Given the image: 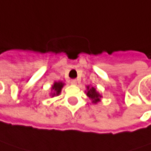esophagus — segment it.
Masks as SVG:
<instances>
[{
	"label": "esophagus",
	"mask_w": 151,
	"mask_h": 151,
	"mask_svg": "<svg viewBox=\"0 0 151 151\" xmlns=\"http://www.w3.org/2000/svg\"><path fill=\"white\" fill-rule=\"evenodd\" d=\"M70 83H71V84H73V85H77V84H78V82H77L76 79H72Z\"/></svg>",
	"instance_id": "34e87169"
}]
</instances>
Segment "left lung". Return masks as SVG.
Wrapping results in <instances>:
<instances>
[{
    "label": "left lung",
    "instance_id": "obj_1",
    "mask_svg": "<svg viewBox=\"0 0 151 151\" xmlns=\"http://www.w3.org/2000/svg\"><path fill=\"white\" fill-rule=\"evenodd\" d=\"M86 88H87V90L85 91L86 96L90 98V100L91 101L92 103L96 104L99 102H101L102 96L97 91L96 88H95L94 86H91V85H87Z\"/></svg>",
    "mask_w": 151,
    "mask_h": 151
}]
</instances>
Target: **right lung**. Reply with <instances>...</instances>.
<instances>
[{"mask_svg": "<svg viewBox=\"0 0 151 151\" xmlns=\"http://www.w3.org/2000/svg\"><path fill=\"white\" fill-rule=\"evenodd\" d=\"M64 85H65V83H63L61 81L54 82V84H52V87H51V92L49 93V96L52 97H54L55 96H59L61 92V90L64 87Z\"/></svg>", "mask_w": 151, "mask_h": 151, "instance_id": "right-lung-1", "label": "right lung"}]
</instances>
